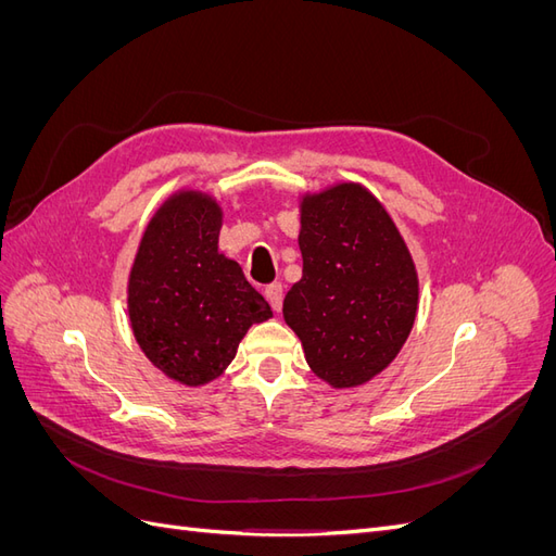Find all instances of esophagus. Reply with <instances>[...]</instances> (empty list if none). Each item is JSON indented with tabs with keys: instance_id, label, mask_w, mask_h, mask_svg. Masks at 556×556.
Masks as SVG:
<instances>
[{
	"instance_id": "1",
	"label": "esophagus",
	"mask_w": 556,
	"mask_h": 556,
	"mask_svg": "<svg viewBox=\"0 0 556 556\" xmlns=\"http://www.w3.org/2000/svg\"><path fill=\"white\" fill-rule=\"evenodd\" d=\"M264 296H266L268 304H271V308L278 313V311H280V306H282V285H280V282L266 285Z\"/></svg>"
}]
</instances>
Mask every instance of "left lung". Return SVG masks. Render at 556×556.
<instances>
[{"mask_svg":"<svg viewBox=\"0 0 556 556\" xmlns=\"http://www.w3.org/2000/svg\"><path fill=\"white\" fill-rule=\"evenodd\" d=\"M301 280L282 301L311 371L336 390L382 374L415 325L419 280L392 215L362 182L299 201Z\"/></svg>","mask_w":556,"mask_h":556,"instance_id":"left-lung-1","label":"left lung"}]
</instances>
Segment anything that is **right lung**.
Here are the masks:
<instances>
[{"label":"right lung","instance_id":"obj_1","mask_svg":"<svg viewBox=\"0 0 556 556\" xmlns=\"http://www.w3.org/2000/svg\"><path fill=\"white\" fill-rule=\"evenodd\" d=\"M220 201L178 190L150 217L127 280L129 325L143 355L185 387L225 374L252 325L274 317L241 266L217 252Z\"/></svg>","mask_w":556,"mask_h":556}]
</instances>
